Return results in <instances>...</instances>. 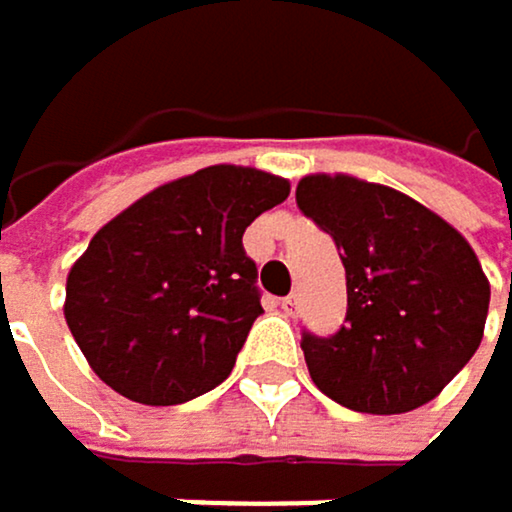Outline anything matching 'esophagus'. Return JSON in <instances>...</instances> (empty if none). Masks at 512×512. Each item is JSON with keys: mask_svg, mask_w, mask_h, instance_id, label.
<instances>
[{"mask_svg": "<svg viewBox=\"0 0 512 512\" xmlns=\"http://www.w3.org/2000/svg\"><path fill=\"white\" fill-rule=\"evenodd\" d=\"M281 309H284V315H296V309H299V293L284 296V299H281Z\"/></svg>", "mask_w": 512, "mask_h": 512, "instance_id": "1", "label": "esophagus"}]
</instances>
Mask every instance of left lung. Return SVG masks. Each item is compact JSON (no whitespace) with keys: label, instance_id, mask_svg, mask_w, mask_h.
I'll use <instances>...</instances> for the list:
<instances>
[{"label":"left lung","instance_id":"left-lung-1","mask_svg":"<svg viewBox=\"0 0 512 512\" xmlns=\"http://www.w3.org/2000/svg\"><path fill=\"white\" fill-rule=\"evenodd\" d=\"M296 203L346 268V324L333 337L302 333L315 386L361 414L433 402L485 333L491 287L467 237L414 197L346 172L299 179Z\"/></svg>","mask_w":512,"mask_h":512}]
</instances>
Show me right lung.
I'll return each instance as SVG.
<instances>
[{
	"label": "right lung",
	"mask_w": 512,
	"mask_h": 512,
	"mask_svg": "<svg viewBox=\"0 0 512 512\" xmlns=\"http://www.w3.org/2000/svg\"><path fill=\"white\" fill-rule=\"evenodd\" d=\"M290 182L206 166L138 197L70 265L64 318L92 371L138 405L216 389L262 315L244 231Z\"/></svg>",
	"instance_id": "1"
}]
</instances>
